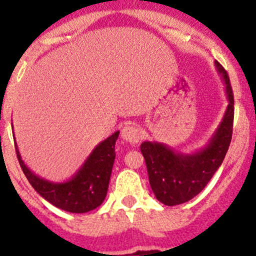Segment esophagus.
I'll use <instances>...</instances> for the list:
<instances>
[{
    "label": "esophagus",
    "instance_id": "1",
    "mask_svg": "<svg viewBox=\"0 0 256 256\" xmlns=\"http://www.w3.org/2000/svg\"><path fill=\"white\" fill-rule=\"evenodd\" d=\"M122 138L124 141L131 143V144H136L141 138V132L138 128L134 125H125L122 128Z\"/></svg>",
    "mask_w": 256,
    "mask_h": 256
}]
</instances>
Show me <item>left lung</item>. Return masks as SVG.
Returning a JSON list of instances; mask_svg holds the SVG:
<instances>
[{
    "label": "left lung",
    "instance_id": "1",
    "mask_svg": "<svg viewBox=\"0 0 256 256\" xmlns=\"http://www.w3.org/2000/svg\"><path fill=\"white\" fill-rule=\"evenodd\" d=\"M215 66L224 85L227 106L222 120L206 147L186 154L174 150L160 142L146 141L141 144L148 178L154 196L169 206L186 203L202 192L216 170L222 164L232 138L234 100L227 72L218 62Z\"/></svg>",
    "mask_w": 256,
    "mask_h": 256
}]
</instances>
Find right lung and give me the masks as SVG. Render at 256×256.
Returning <instances> with one entry per match:
<instances>
[{
	"instance_id": "right-lung-1",
	"label": "right lung",
	"mask_w": 256,
	"mask_h": 256,
	"mask_svg": "<svg viewBox=\"0 0 256 256\" xmlns=\"http://www.w3.org/2000/svg\"><path fill=\"white\" fill-rule=\"evenodd\" d=\"M118 137L119 131L97 144L75 175L64 182H50L34 174L22 160L16 143V152L24 175L42 198L62 210L82 214L96 209L104 200L113 169Z\"/></svg>"
}]
</instances>
